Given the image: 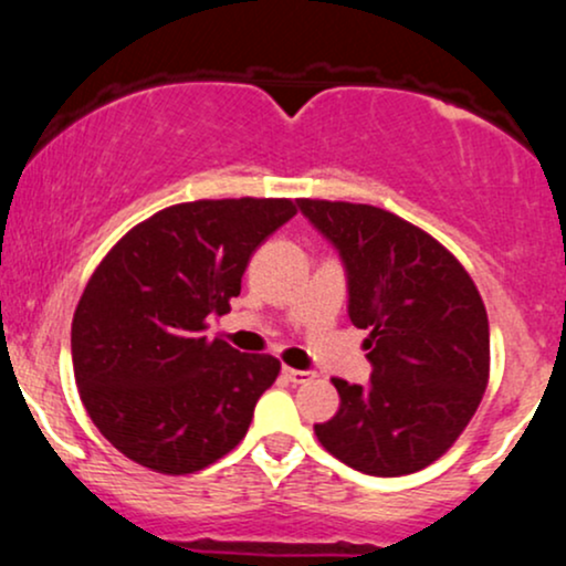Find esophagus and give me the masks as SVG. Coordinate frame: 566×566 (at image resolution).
<instances>
[{
	"mask_svg": "<svg viewBox=\"0 0 566 566\" xmlns=\"http://www.w3.org/2000/svg\"><path fill=\"white\" fill-rule=\"evenodd\" d=\"M284 378H287L290 382H295V386H305V382L314 380L316 375L311 373V369H290V367H284Z\"/></svg>",
	"mask_w": 566,
	"mask_h": 566,
	"instance_id": "1",
	"label": "esophagus"
}]
</instances>
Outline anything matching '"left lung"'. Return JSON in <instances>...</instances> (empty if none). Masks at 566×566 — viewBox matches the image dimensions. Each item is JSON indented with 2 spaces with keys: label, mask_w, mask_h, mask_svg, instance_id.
I'll return each instance as SVG.
<instances>
[{
  "label": "left lung",
  "mask_w": 566,
  "mask_h": 566,
  "mask_svg": "<svg viewBox=\"0 0 566 566\" xmlns=\"http://www.w3.org/2000/svg\"><path fill=\"white\" fill-rule=\"evenodd\" d=\"M346 269L348 316L369 329L367 386L335 378L340 407L316 439L369 473L405 476L463 433L490 378V322L476 284L418 226L373 205L297 199Z\"/></svg>",
  "instance_id": "obj_1"
}]
</instances>
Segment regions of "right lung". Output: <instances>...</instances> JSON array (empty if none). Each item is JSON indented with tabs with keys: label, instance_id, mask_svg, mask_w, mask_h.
Segmentation results:
<instances>
[{
	"label": "right lung",
	"instance_id": "right-lung-1",
	"mask_svg": "<svg viewBox=\"0 0 566 566\" xmlns=\"http://www.w3.org/2000/svg\"><path fill=\"white\" fill-rule=\"evenodd\" d=\"M295 212L290 199L186 201L135 226L97 265L71 359L84 409L129 460L180 476L244 439L279 361L207 340V319L229 311L252 252Z\"/></svg>",
	"mask_w": 566,
	"mask_h": 566
}]
</instances>
